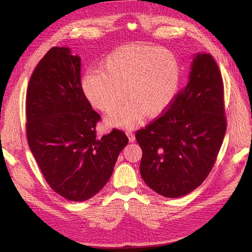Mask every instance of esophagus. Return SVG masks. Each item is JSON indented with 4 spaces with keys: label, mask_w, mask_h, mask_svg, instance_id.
I'll use <instances>...</instances> for the list:
<instances>
[{
    "label": "esophagus",
    "mask_w": 252,
    "mask_h": 252,
    "mask_svg": "<svg viewBox=\"0 0 252 252\" xmlns=\"http://www.w3.org/2000/svg\"><path fill=\"white\" fill-rule=\"evenodd\" d=\"M126 134H127V136H128V139H129V142H134L135 141V135L133 134V132L132 131H126Z\"/></svg>",
    "instance_id": "obj_1"
}]
</instances>
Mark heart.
<instances>
[{"label": "heart", "instance_id": "1", "mask_svg": "<svg viewBox=\"0 0 252 252\" xmlns=\"http://www.w3.org/2000/svg\"><path fill=\"white\" fill-rule=\"evenodd\" d=\"M181 65L174 53L165 48L131 46L122 48L106 59L102 69L84 73L83 94L94 107L111 111L107 123L133 128L142 123L146 113L164 111L178 94Z\"/></svg>", "mask_w": 252, "mask_h": 252}]
</instances>
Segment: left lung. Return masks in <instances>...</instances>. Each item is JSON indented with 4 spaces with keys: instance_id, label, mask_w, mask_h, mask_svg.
<instances>
[{
    "instance_id": "1",
    "label": "left lung",
    "mask_w": 252,
    "mask_h": 252,
    "mask_svg": "<svg viewBox=\"0 0 252 252\" xmlns=\"http://www.w3.org/2000/svg\"><path fill=\"white\" fill-rule=\"evenodd\" d=\"M223 80L216 61L195 53L186 87L163 116L136 131L140 172L158 194L180 197L211 171L226 132Z\"/></svg>"
}]
</instances>
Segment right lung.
Returning <instances> with one entry per match:
<instances>
[{
    "mask_svg": "<svg viewBox=\"0 0 252 252\" xmlns=\"http://www.w3.org/2000/svg\"><path fill=\"white\" fill-rule=\"evenodd\" d=\"M100 119L83 94L81 58L52 47L28 84L26 134L45 180L66 200L83 202L100 191L128 144L118 129L97 138Z\"/></svg>",
    "mask_w": 252,
    "mask_h": 252,
    "instance_id": "1",
    "label": "right lung"
}]
</instances>
